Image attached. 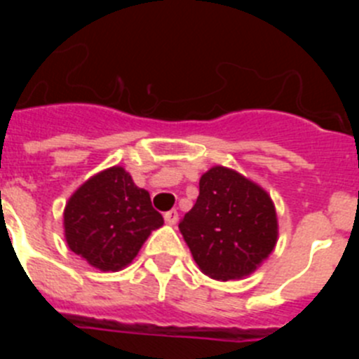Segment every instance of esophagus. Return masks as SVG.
I'll list each match as a JSON object with an SVG mask.
<instances>
[{
	"mask_svg": "<svg viewBox=\"0 0 359 359\" xmlns=\"http://www.w3.org/2000/svg\"><path fill=\"white\" fill-rule=\"evenodd\" d=\"M163 219H165V223H167V224H176L177 219H180V217H177L176 210H169V212H165Z\"/></svg>",
	"mask_w": 359,
	"mask_h": 359,
	"instance_id": "obj_1",
	"label": "esophagus"
}]
</instances>
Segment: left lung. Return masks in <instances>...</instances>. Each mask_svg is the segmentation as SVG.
Wrapping results in <instances>:
<instances>
[{
  "mask_svg": "<svg viewBox=\"0 0 359 359\" xmlns=\"http://www.w3.org/2000/svg\"><path fill=\"white\" fill-rule=\"evenodd\" d=\"M180 230L203 273L217 280L243 278L273 252L277 212L262 187L217 165L199 180L198 201Z\"/></svg>",
  "mask_w": 359,
  "mask_h": 359,
  "instance_id": "left-lung-1",
  "label": "left lung"
}]
</instances>
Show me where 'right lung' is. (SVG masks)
<instances>
[{
  "label": "right lung",
  "mask_w": 359,
  "mask_h": 359,
  "mask_svg": "<svg viewBox=\"0 0 359 359\" xmlns=\"http://www.w3.org/2000/svg\"><path fill=\"white\" fill-rule=\"evenodd\" d=\"M163 217L151 205L123 167H111L90 177L68 199L65 237L69 250L93 268L118 271L131 264Z\"/></svg>",
  "instance_id": "add662e5"
}]
</instances>
